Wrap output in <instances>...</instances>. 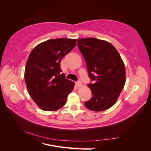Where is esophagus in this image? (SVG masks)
<instances>
[{
  "instance_id": "34e87169",
  "label": "esophagus",
  "mask_w": 151,
  "mask_h": 151,
  "mask_svg": "<svg viewBox=\"0 0 151 151\" xmlns=\"http://www.w3.org/2000/svg\"><path fill=\"white\" fill-rule=\"evenodd\" d=\"M76 84H77V86H80L81 84H82V83H81V81H77V82H76Z\"/></svg>"
}]
</instances>
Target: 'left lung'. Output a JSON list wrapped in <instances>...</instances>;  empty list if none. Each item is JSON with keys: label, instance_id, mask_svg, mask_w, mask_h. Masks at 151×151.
I'll return each mask as SVG.
<instances>
[{"label": "left lung", "instance_id": "obj_1", "mask_svg": "<svg viewBox=\"0 0 151 151\" xmlns=\"http://www.w3.org/2000/svg\"><path fill=\"white\" fill-rule=\"evenodd\" d=\"M93 83V96L86 101L90 110L101 111L115 104L125 83V67L119 53L109 42L95 38L77 40Z\"/></svg>", "mask_w": 151, "mask_h": 151}]
</instances>
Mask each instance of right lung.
I'll return each instance as SVG.
<instances>
[{
    "label": "right lung",
    "mask_w": 151,
    "mask_h": 151,
    "mask_svg": "<svg viewBox=\"0 0 151 151\" xmlns=\"http://www.w3.org/2000/svg\"><path fill=\"white\" fill-rule=\"evenodd\" d=\"M76 39L58 38L41 43L31 52L24 79L31 98L44 111H55L66 103L74 83L62 74L60 62L74 48Z\"/></svg>",
    "instance_id": "right-lung-1"
}]
</instances>
